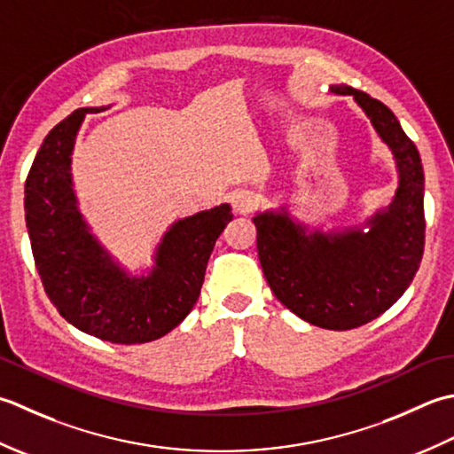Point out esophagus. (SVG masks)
Masks as SVG:
<instances>
[{
  "label": "esophagus",
  "mask_w": 454,
  "mask_h": 454,
  "mask_svg": "<svg viewBox=\"0 0 454 454\" xmlns=\"http://www.w3.org/2000/svg\"><path fill=\"white\" fill-rule=\"evenodd\" d=\"M256 198L253 192L248 190H237L231 193V206H233L235 214H247V211H251L254 207Z\"/></svg>",
  "instance_id": "34e87169"
}]
</instances>
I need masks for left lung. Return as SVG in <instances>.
Wrapping results in <instances>:
<instances>
[{
  "label": "left lung",
  "mask_w": 454,
  "mask_h": 454,
  "mask_svg": "<svg viewBox=\"0 0 454 454\" xmlns=\"http://www.w3.org/2000/svg\"><path fill=\"white\" fill-rule=\"evenodd\" d=\"M331 94L353 96L392 151L397 190L363 227L309 231L286 207L258 211L256 248L272 294L303 321L331 331L364 325L390 309L418 272L425 245L423 166L418 146L382 101L345 84Z\"/></svg>",
  "instance_id": "obj_1"
}]
</instances>
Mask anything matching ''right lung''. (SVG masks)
Returning a JSON list of instances; mask_svg holds the SVG:
<instances>
[{
    "mask_svg": "<svg viewBox=\"0 0 454 454\" xmlns=\"http://www.w3.org/2000/svg\"><path fill=\"white\" fill-rule=\"evenodd\" d=\"M104 109H76L46 135L25 182L27 231L44 292L70 325L109 343H149L196 305L209 254L233 214L221 203L174 221L151 270L127 272L91 235L70 172L82 121Z\"/></svg>",
    "mask_w": 454,
    "mask_h": 454,
    "instance_id": "add662e5",
    "label": "right lung"
}]
</instances>
